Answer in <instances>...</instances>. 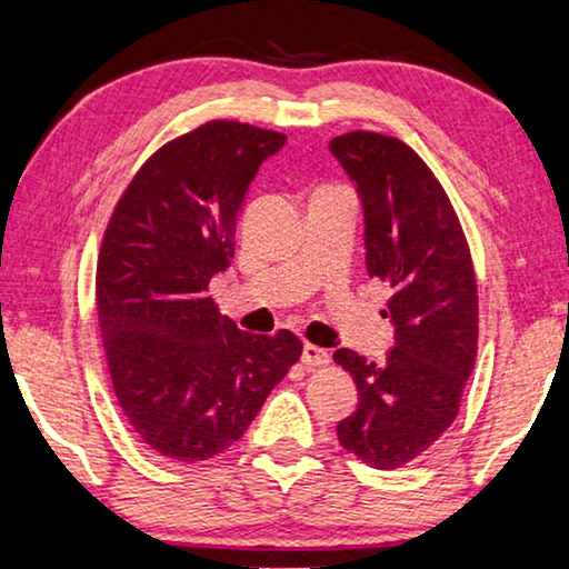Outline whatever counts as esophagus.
Listing matches in <instances>:
<instances>
[{
  "instance_id": "esophagus-1",
  "label": "esophagus",
  "mask_w": 569,
  "mask_h": 569,
  "mask_svg": "<svg viewBox=\"0 0 569 569\" xmlns=\"http://www.w3.org/2000/svg\"><path fill=\"white\" fill-rule=\"evenodd\" d=\"M301 363L307 368L327 366V363H330V353H327L325 348L311 346V342H307V346H303V353H301Z\"/></svg>"
}]
</instances>
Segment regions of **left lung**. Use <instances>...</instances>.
Instances as JSON below:
<instances>
[{"label":"left lung","mask_w":569,"mask_h":569,"mask_svg":"<svg viewBox=\"0 0 569 569\" xmlns=\"http://www.w3.org/2000/svg\"><path fill=\"white\" fill-rule=\"evenodd\" d=\"M330 151L356 182L366 221V268L391 291L381 311L395 348L373 363L335 350L353 376L358 407L340 420L346 451L373 469L426 453L459 415L477 358V278L467 237L430 167L395 136L350 131Z\"/></svg>","instance_id":"1"}]
</instances>
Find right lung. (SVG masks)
<instances>
[{"instance_id": "1", "label": "right lung", "mask_w": 569, "mask_h": 569, "mask_svg": "<svg viewBox=\"0 0 569 569\" xmlns=\"http://www.w3.org/2000/svg\"><path fill=\"white\" fill-rule=\"evenodd\" d=\"M286 136L208 121L157 149L102 237L94 299L118 405L164 459H213L244 436L301 340L237 330L208 283L234 258L239 208Z\"/></svg>"}]
</instances>
